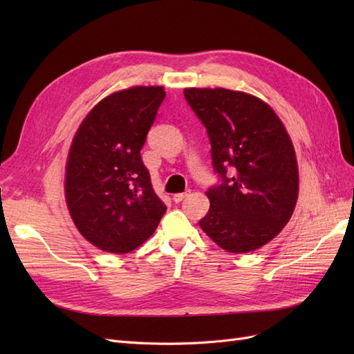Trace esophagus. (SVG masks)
I'll return each instance as SVG.
<instances>
[{"label":"esophagus","instance_id":"34e87169","mask_svg":"<svg viewBox=\"0 0 354 354\" xmlns=\"http://www.w3.org/2000/svg\"><path fill=\"white\" fill-rule=\"evenodd\" d=\"M190 195V190H186V192H181V194H176L174 196H173V199H174V202H181V201H185L187 196Z\"/></svg>","mask_w":354,"mask_h":354}]
</instances>
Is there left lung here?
<instances>
[{"label": "left lung", "mask_w": 354, "mask_h": 354, "mask_svg": "<svg viewBox=\"0 0 354 354\" xmlns=\"http://www.w3.org/2000/svg\"><path fill=\"white\" fill-rule=\"evenodd\" d=\"M207 128L214 171L209 211L201 229L229 252L261 248L291 218L298 198V165L291 138L269 104L226 88H185Z\"/></svg>", "instance_id": "1"}]
</instances>
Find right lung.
I'll return each mask as SVG.
<instances>
[{
  "instance_id": "1",
  "label": "right lung",
  "mask_w": 354,
  "mask_h": 354,
  "mask_svg": "<svg viewBox=\"0 0 354 354\" xmlns=\"http://www.w3.org/2000/svg\"><path fill=\"white\" fill-rule=\"evenodd\" d=\"M165 99L164 87H131L100 100L84 118L66 162L65 195L82 236L127 254L152 236L167 211L140 151Z\"/></svg>"
}]
</instances>
